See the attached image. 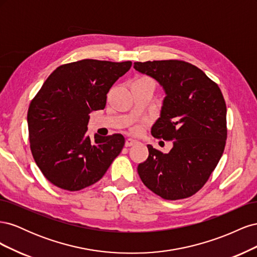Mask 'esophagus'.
I'll return each instance as SVG.
<instances>
[{
  "mask_svg": "<svg viewBox=\"0 0 257 257\" xmlns=\"http://www.w3.org/2000/svg\"><path fill=\"white\" fill-rule=\"evenodd\" d=\"M134 144H136V141H135V139L127 138L126 141H125V147H131V146H133Z\"/></svg>",
  "mask_w": 257,
  "mask_h": 257,
  "instance_id": "obj_1",
  "label": "esophagus"
}]
</instances>
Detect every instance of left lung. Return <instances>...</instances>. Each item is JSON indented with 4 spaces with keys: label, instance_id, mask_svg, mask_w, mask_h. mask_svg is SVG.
<instances>
[{
    "label": "left lung",
    "instance_id": "left-lung-1",
    "mask_svg": "<svg viewBox=\"0 0 257 257\" xmlns=\"http://www.w3.org/2000/svg\"><path fill=\"white\" fill-rule=\"evenodd\" d=\"M137 72L157 80L164 90L154 137L173 141L168 153L148 145L149 157L137 172L148 189L164 199L192 196L203 188L225 147L226 104L217 84L188 62H135Z\"/></svg>",
    "mask_w": 257,
    "mask_h": 257
}]
</instances>
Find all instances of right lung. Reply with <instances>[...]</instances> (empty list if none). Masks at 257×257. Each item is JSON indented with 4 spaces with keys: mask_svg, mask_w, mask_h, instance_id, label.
I'll list each match as a JSON object with an SVG mask.
<instances>
[{
    "mask_svg": "<svg viewBox=\"0 0 257 257\" xmlns=\"http://www.w3.org/2000/svg\"><path fill=\"white\" fill-rule=\"evenodd\" d=\"M132 62L84 59L59 66L28 111L31 151L48 181L79 191L102 178L125 141L121 134L87 135L90 112L104 109L107 93Z\"/></svg>",
    "mask_w": 257,
    "mask_h": 257,
    "instance_id": "1",
    "label": "right lung"
}]
</instances>
